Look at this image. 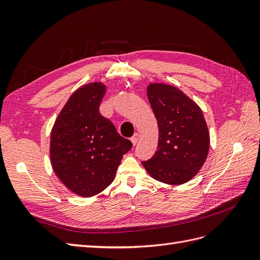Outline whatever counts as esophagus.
I'll list each match as a JSON object with an SVG mask.
<instances>
[{"label": "esophagus", "mask_w": 260, "mask_h": 260, "mask_svg": "<svg viewBox=\"0 0 260 260\" xmlns=\"http://www.w3.org/2000/svg\"><path fill=\"white\" fill-rule=\"evenodd\" d=\"M138 140H139V135L138 133H135V135L132 136V138H131V142H132V144L133 145H136L137 143H138Z\"/></svg>", "instance_id": "1"}]
</instances>
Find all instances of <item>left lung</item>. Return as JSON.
Here are the masks:
<instances>
[{"label": "left lung", "instance_id": "8db88e82", "mask_svg": "<svg viewBox=\"0 0 260 260\" xmlns=\"http://www.w3.org/2000/svg\"><path fill=\"white\" fill-rule=\"evenodd\" d=\"M147 99L158 123L152 158L142 161L152 178L178 185L194 178L209 151V132L200 106L176 86L151 83Z\"/></svg>", "mask_w": 260, "mask_h": 260}]
</instances>
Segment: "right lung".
I'll list each match as a JSON object with an SVG mask.
<instances>
[{"label": "right lung", "instance_id": "obj_1", "mask_svg": "<svg viewBox=\"0 0 260 260\" xmlns=\"http://www.w3.org/2000/svg\"><path fill=\"white\" fill-rule=\"evenodd\" d=\"M106 86L88 83L72 94L51 132L52 167L66 187L83 198L101 193L116 176L132 143L100 114Z\"/></svg>", "mask_w": 260, "mask_h": 260}]
</instances>
